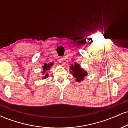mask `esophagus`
Instances as JSON below:
<instances>
[{
    "label": "esophagus",
    "mask_w": 128,
    "mask_h": 128,
    "mask_svg": "<svg viewBox=\"0 0 128 128\" xmlns=\"http://www.w3.org/2000/svg\"><path fill=\"white\" fill-rule=\"evenodd\" d=\"M62 60H63V58H62V57H61V56L58 57V61H59L60 62H62Z\"/></svg>",
    "instance_id": "esophagus-1"
}]
</instances>
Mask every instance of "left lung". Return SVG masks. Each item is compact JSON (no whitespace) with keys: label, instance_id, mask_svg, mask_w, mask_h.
Listing matches in <instances>:
<instances>
[{"label":"left lung","instance_id":"left-lung-1","mask_svg":"<svg viewBox=\"0 0 128 128\" xmlns=\"http://www.w3.org/2000/svg\"><path fill=\"white\" fill-rule=\"evenodd\" d=\"M70 70L72 73L73 77L76 78V82H80L84 79V78L87 75V73L85 70L80 67V66L78 63L74 62L70 67Z\"/></svg>","mask_w":128,"mask_h":128}]
</instances>
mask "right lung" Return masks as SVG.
Returning <instances> with one entry per match:
<instances>
[{"instance_id": "obj_1", "label": "right lung", "mask_w": 128, "mask_h": 128, "mask_svg": "<svg viewBox=\"0 0 128 128\" xmlns=\"http://www.w3.org/2000/svg\"><path fill=\"white\" fill-rule=\"evenodd\" d=\"M53 64H54V63H52H52H49V64H45L44 66H42V69H43V71L42 72V74H44V76L42 78V79H43L47 78L48 77V73H46V72L47 70H49L50 68V67H52V66Z\"/></svg>"}]
</instances>
